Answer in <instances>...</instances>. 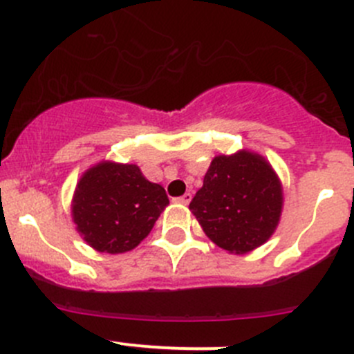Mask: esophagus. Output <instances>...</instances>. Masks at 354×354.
I'll use <instances>...</instances> for the list:
<instances>
[{"mask_svg": "<svg viewBox=\"0 0 354 354\" xmlns=\"http://www.w3.org/2000/svg\"><path fill=\"white\" fill-rule=\"evenodd\" d=\"M190 200H192V194H185V195H181V197L174 198V202L183 203V205H188V203H190Z\"/></svg>", "mask_w": 354, "mask_h": 354, "instance_id": "1", "label": "esophagus"}]
</instances>
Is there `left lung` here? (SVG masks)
Wrapping results in <instances>:
<instances>
[{
    "label": "left lung",
    "mask_w": 354,
    "mask_h": 354,
    "mask_svg": "<svg viewBox=\"0 0 354 354\" xmlns=\"http://www.w3.org/2000/svg\"><path fill=\"white\" fill-rule=\"evenodd\" d=\"M283 202V185L269 160L243 149L214 157L190 210L210 241L245 255L272 236Z\"/></svg>",
    "instance_id": "8db88e82"
}]
</instances>
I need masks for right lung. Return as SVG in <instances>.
Here are the masks:
<instances>
[{
  "label": "right lung",
  "mask_w": 354,
  "mask_h": 354,
  "mask_svg": "<svg viewBox=\"0 0 354 354\" xmlns=\"http://www.w3.org/2000/svg\"><path fill=\"white\" fill-rule=\"evenodd\" d=\"M167 203L166 190L151 183L137 164L101 160L78 180L71 219L85 243L114 255L140 243Z\"/></svg>",
  "instance_id": "obj_1"
}]
</instances>
